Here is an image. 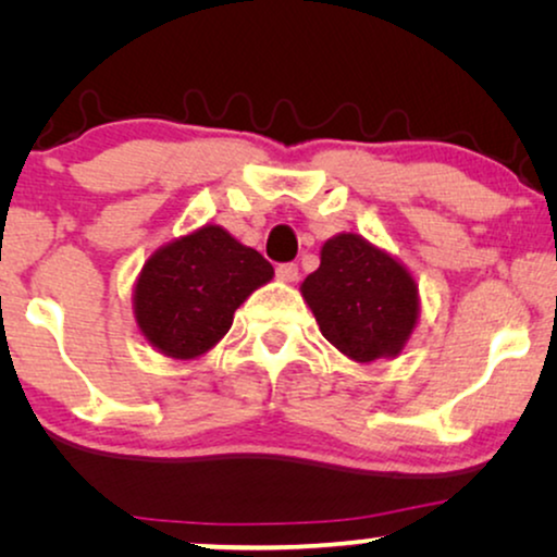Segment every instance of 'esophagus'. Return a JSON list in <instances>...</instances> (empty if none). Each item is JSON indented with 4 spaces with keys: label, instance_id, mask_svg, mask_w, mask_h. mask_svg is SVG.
I'll return each mask as SVG.
<instances>
[{
    "label": "esophagus",
    "instance_id": "obj_1",
    "mask_svg": "<svg viewBox=\"0 0 557 557\" xmlns=\"http://www.w3.org/2000/svg\"><path fill=\"white\" fill-rule=\"evenodd\" d=\"M276 276L281 281H286V284H292V281L299 278V265H296V263H281L276 269Z\"/></svg>",
    "mask_w": 557,
    "mask_h": 557
}]
</instances>
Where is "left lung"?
Listing matches in <instances>:
<instances>
[{
  "instance_id": "obj_1",
  "label": "left lung",
  "mask_w": 557,
  "mask_h": 557,
  "mask_svg": "<svg viewBox=\"0 0 557 557\" xmlns=\"http://www.w3.org/2000/svg\"><path fill=\"white\" fill-rule=\"evenodd\" d=\"M319 330L355 362L395 357L418 322V284L406 265L355 233L322 246V263L301 284Z\"/></svg>"
}]
</instances>
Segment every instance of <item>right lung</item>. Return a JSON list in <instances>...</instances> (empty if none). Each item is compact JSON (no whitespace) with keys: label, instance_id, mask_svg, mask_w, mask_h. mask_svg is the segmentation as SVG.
<instances>
[{"label":"right lung","instance_id":"add662e5","mask_svg":"<svg viewBox=\"0 0 557 557\" xmlns=\"http://www.w3.org/2000/svg\"><path fill=\"white\" fill-rule=\"evenodd\" d=\"M273 278V265L220 225L166 243L144 263L134 317L151 347L195 360L231 330L235 309Z\"/></svg>","mask_w":557,"mask_h":557}]
</instances>
